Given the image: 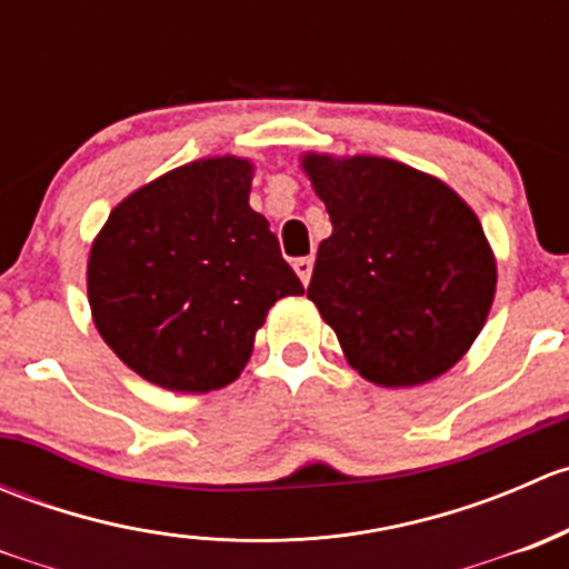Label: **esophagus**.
Masks as SVG:
<instances>
[{"label": "esophagus", "instance_id": "obj_1", "mask_svg": "<svg viewBox=\"0 0 569 569\" xmlns=\"http://www.w3.org/2000/svg\"><path fill=\"white\" fill-rule=\"evenodd\" d=\"M295 272L300 274L302 283H308V280H311V272H313V256L295 258Z\"/></svg>", "mask_w": 569, "mask_h": 569}]
</instances>
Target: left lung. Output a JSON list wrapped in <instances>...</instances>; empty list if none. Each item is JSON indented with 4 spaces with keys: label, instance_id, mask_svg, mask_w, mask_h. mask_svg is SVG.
I'll list each match as a JSON object with an SVG mask.
<instances>
[{
    "label": "left lung",
    "instance_id": "1",
    "mask_svg": "<svg viewBox=\"0 0 569 569\" xmlns=\"http://www.w3.org/2000/svg\"><path fill=\"white\" fill-rule=\"evenodd\" d=\"M332 233L308 300L352 369L410 388L468 352L496 295V261L473 211L438 178L380 157H306Z\"/></svg>",
    "mask_w": 569,
    "mask_h": 569
}]
</instances>
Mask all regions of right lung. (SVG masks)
<instances>
[{
	"label": "right lung",
	"instance_id": "1",
	"mask_svg": "<svg viewBox=\"0 0 569 569\" xmlns=\"http://www.w3.org/2000/svg\"><path fill=\"white\" fill-rule=\"evenodd\" d=\"M250 173L222 157L157 178L109 214L90 250L96 327L153 386L206 393L233 382L269 308L306 291L250 209Z\"/></svg>",
	"mask_w": 569,
	"mask_h": 569
}]
</instances>
